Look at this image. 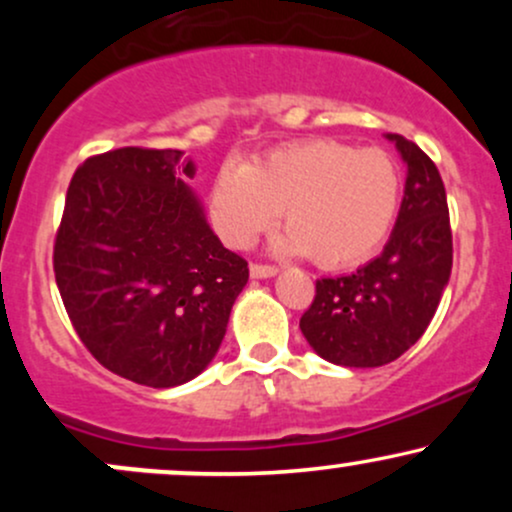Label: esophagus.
Instances as JSON below:
<instances>
[{"mask_svg": "<svg viewBox=\"0 0 512 512\" xmlns=\"http://www.w3.org/2000/svg\"><path fill=\"white\" fill-rule=\"evenodd\" d=\"M279 269L272 267V264H250V276L252 279H269V276H274Z\"/></svg>", "mask_w": 512, "mask_h": 512, "instance_id": "1", "label": "esophagus"}]
</instances>
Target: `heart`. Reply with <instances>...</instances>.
<instances>
[{"label":"heart","instance_id":"b5f03b06","mask_svg":"<svg viewBox=\"0 0 512 512\" xmlns=\"http://www.w3.org/2000/svg\"><path fill=\"white\" fill-rule=\"evenodd\" d=\"M402 170L383 149L310 139L272 151L248 168L228 166L211 190L216 231L231 248H250L284 221L279 255H310L322 267L363 262L397 219Z\"/></svg>","mask_w":512,"mask_h":512}]
</instances>
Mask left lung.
Here are the masks:
<instances>
[{
	"label": "left lung",
	"instance_id": "left-lung-1",
	"mask_svg": "<svg viewBox=\"0 0 512 512\" xmlns=\"http://www.w3.org/2000/svg\"><path fill=\"white\" fill-rule=\"evenodd\" d=\"M407 163L402 207L385 250L354 274L317 279L301 332L325 361L378 368L419 342L448 286L452 231L436 163L409 139L387 134Z\"/></svg>",
	"mask_w": 512,
	"mask_h": 512
}]
</instances>
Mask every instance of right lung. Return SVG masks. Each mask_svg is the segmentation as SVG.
<instances>
[{
	"mask_svg": "<svg viewBox=\"0 0 512 512\" xmlns=\"http://www.w3.org/2000/svg\"><path fill=\"white\" fill-rule=\"evenodd\" d=\"M178 149H125L76 168L55 281L101 366L146 387L197 378L216 356L248 262L214 236Z\"/></svg>",
	"mask_w": 512,
	"mask_h": 512,
	"instance_id": "add662e5",
	"label": "right lung"
}]
</instances>
